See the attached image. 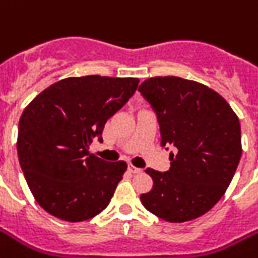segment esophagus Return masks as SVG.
I'll return each mask as SVG.
<instances>
[{
	"instance_id": "1",
	"label": "esophagus",
	"mask_w": 258,
	"mask_h": 258,
	"mask_svg": "<svg viewBox=\"0 0 258 258\" xmlns=\"http://www.w3.org/2000/svg\"><path fill=\"white\" fill-rule=\"evenodd\" d=\"M129 171L133 172V174H140V172H142V170L138 169V167H136L133 165H129Z\"/></svg>"
}]
</instances>
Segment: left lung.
Returning a JSON list of instances; mask_svg holds the SVG:
<instances>
[{
	"instance_id": "8db88e82",
	"label": "left lung",
	"mask_w": 258,
	"mask_h": 258,
	"mask_svg": "<svg viewBox=\"0 0 258 258\" xmlns=\"http://www.w3.org/2000/svg\"><path fill=\"white\" fill-rule=\"evenodd\" d=\"M138 91L157 113L161 145L172 146L171 167L146 169L153 188L144 207L169 223L199 218L224 195L241 158V129L223 96L178 76L146 79Z\"/></svg>"
}]
</instances>
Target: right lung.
<instances>
[{"label":"right lung","instance_id":"right-lung-1","mask_svg":"<svg viewBox=\"0 0 258 258\" xmlns=\"http://www.w3.org/2000/svg\"><path fill=\"white\" fill-rule=\"evenodd\" d=\"M140 79L88 75L51 84L19 118V165L40 207L78 223L105 210L126 162H106L89 153L108 118L137 89Z\"/></svg>","mask_w":258,"mask_h":258}]
</instances>
